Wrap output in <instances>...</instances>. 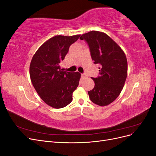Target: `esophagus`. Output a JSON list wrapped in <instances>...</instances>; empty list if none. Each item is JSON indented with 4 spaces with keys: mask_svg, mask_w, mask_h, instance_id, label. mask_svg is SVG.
Listing matches in <instances>:
<instances>
[{
    "mask_svg": "<svg viewBox=\"0 0 156 156\" xmlns=\"http://www.w3.org/2000/svg\"><path fill=\"white\" fill-rule=\"evenodd\" d=\"M81 77H82L83 79H87V78L88 77L86 73H82V74H81Z\"/></svg>",
    "mask_w": 156,
    "mask_h": 156,
    "instance_id": "1",
    "label": "esophagus"
}]
</instances>
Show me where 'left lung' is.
Returning <instances> with one entry per match:
<instances>
[{
    "label": "left lung",
    "mask_w": 156,
    "mask_h": 156,
    "mask_svg": "<svg viewBox=\"0 0 156 156\" xmlns=\"http://www.w3.org/2000/svg\"><path fill=\"white\" fill-rule=\"evenodd\" d=\"M80 39L85 41L94 64H100V73L92 79L94 88L88 92L90 100L105 106L114 101L124 87L127 73V62L120 47L106 34L90 31Z\"/></svg>",
    "instance_id": "1"
}]
</instances>
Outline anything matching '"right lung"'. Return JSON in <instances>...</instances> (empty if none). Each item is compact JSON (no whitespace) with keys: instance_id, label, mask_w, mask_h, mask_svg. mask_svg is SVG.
<instances>
[{"instance_id":"1","label":"right lung","mask_w":156,"mask_h":156,"mask_svg":"<svg viewBox=\"0 0 156 156\" xmlns=\"http://www.w3.org/2000/svg\"><path fill=\"white\" fill-rule=\"evenodd\" d=\"M80 35L56 36L37 49L30 65V77L37 93L45 103L55 108L67 106L79 85L81 73L63 72L60 63L68 53L70 45Z\"/></svg>"}]
</instances>
